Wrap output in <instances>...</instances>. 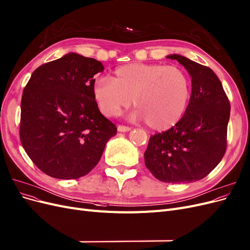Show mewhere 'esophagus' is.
Segmentation results:
<instances>
[{"mask_svg": "<svg viewBox=\"0 0 250 250\" xmlns=\"http://www.w3.org/2000/svg\"><path fill=\"white\" fill-rule=\"evenodd\" d=\"M130 127H128V126H124V125H119L118 126V131L119 132H126V131H129L130 130Z\"/></svg>", "mask_w": 250, "mask_h": 250, "instance_id": "1", "label": "esophagus"}]
</instances>
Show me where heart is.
Returning a JSON list of instances; mask_svg holds the SVG:
<instances>
[{"instance_id":"heart-1","label":"heart","mask_w":250,"mask_h":250,"mask_svg":"<svg viewBox=\"0 0 250 250\" xmlns=\"http://www.w3.org/2000/svg\"><path fill=\"white\" fill-rule=\"evenodd\" d=\"M93 95L101 113L115 117L133 104V117L146 120L154 130L163 131L182 119L189 97L190 81L177 66L131 63L118 67L114 77L98 76Z\"/></svg>"}]
</instances>
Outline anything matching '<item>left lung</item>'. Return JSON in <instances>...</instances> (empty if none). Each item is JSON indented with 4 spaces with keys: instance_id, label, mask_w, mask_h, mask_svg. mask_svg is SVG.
Segmentation results:
<instances>
[{
    "instance_id": "left-lung-1",
    "label": "left lung",
    "mask_w": 250,
    "mask_h": 250,
    "mask_svg": "<svg viewBox=\"0 0 250 250\" xmlns=\"http://www.w3.org/2000/svg\"><path fill=\"white\" fill-rule=\"evenodd\" d=\"M167 58L190 74L191 96L175 126L150 136L145 165L161 182H194L209 175L226 153L230 104L211 68L180 55Z\"/></svg>"
}]
</instances>
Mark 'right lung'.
I'll return each mask as SVG.
<instances>
[{"mask_svg":"<svg viewBox=\"0 0 250 250\" xmlns=\"http://www.w3.org/2000/svg\"><path fill=\"white\" fill-rule=\"evenodd\" d=\"M103 70L97 60L70 53L32 73L22 92L20 137L44 174L66 180L87 175L116 135L93 95V77Z\"/></svg>","mask_w":250,"mask_h":250,"instance_id":"1","label":"right lung"}]
</instances>
